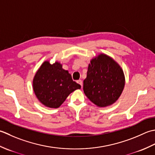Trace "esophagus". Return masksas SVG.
<instances>
[{
  "instance_id": "esophagus-1",
  "label": "esophagus",
  "mask_w": 155,
  "mask_h": 155,
  "mask_svg": "<svg viewBox=\"0 0 155 155\" xmlns=\"http://www.w3.org/2000/svg\"><path fill=\"white\" fill-rule=\"evenodd\" d=\"M77 83L80 84V86H81V87H82V86H83V81H82L81 80H79L77 81Z\"/></svg>"
}]
</instances>
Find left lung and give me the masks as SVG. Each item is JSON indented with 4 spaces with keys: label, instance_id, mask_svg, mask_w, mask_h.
Wrapping results in <instances>:
<instances>
[{
    "label": "left lung",
    "instance_id": "obj_1",
    "mask_svg": "<svg viewBox=\"0 0 155 155\" xmlns=\"http://www.w3.org/2000/svg\"><path fill=\"white\" fill-rule=\"evenodd\" d=\"M124 85V71L111 57L100 53L91 59L84 92L91 102L98 107L112 105L120 96Z\"/></svg>",
    "mask_w": 155,
    "mask_h": 155
}]
</instances>
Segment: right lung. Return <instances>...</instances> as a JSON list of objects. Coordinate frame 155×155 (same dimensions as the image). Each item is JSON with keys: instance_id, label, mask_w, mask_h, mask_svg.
Instances as JSON below:
<instances>
[{"instance_id": "add662e5", "label": "right lung", "mask_w": 155, "mask_h": 155, "mask_svg": "<svg viewBox=\"0 0 155 155\" xmlns=\"http://www.w3.org/2000/svg\"><path fill=\"white\" fill-rule=\"evenodd\" d=\"M34 93L39 102L50 108H58L74 91L81 86L74 81L68 70L58 61H44L33 80Z\"/></svg>"}]
</instances>
